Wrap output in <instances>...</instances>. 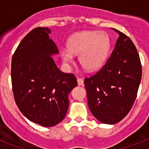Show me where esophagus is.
Masks as SVG:
<instances>
[{"label": "esophagus", "mask_w": 149, "mask_h": 149, "mask_svg": "<svg viewBox=\"0 0 149 149\" xmlns=\"http://www.w3.org/2000/svg\"><path fill=\"white\" fill-rule=\"evenodd\" d=\"M77 83L79 86H83V79L81 78H77Z\"/></svg>", "instance_id": "obj_1"}]
</instances>
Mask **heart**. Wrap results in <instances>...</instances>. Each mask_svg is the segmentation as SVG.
<instances>
[{
    "mask_svg": "<svg viewBox=\"0 0 149 149\" xmlns=\"http://www.w3.org/2000/svg\"><path fill=\"white\" fill-rule=\"evenodd\" d=\"M66 44L67 49L60 51L64 63H72L74 55H79V61L83 68L95 71L102 66L108 56L110 39L105 32L86 31L72 34Z\"/></svg>",
    "mask_w": 149,
    "mask_h": 149,
    "instance_id": "b5f03b06",
    "label": "heart"
}]
</instances>
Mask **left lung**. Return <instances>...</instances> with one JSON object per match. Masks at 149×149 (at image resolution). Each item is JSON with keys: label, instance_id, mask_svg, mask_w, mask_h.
Here are the masks:
<instances>
[{"label": "left lung", "instance_id": "obj_1", "mask_svg": "<svg viewBox=\"0 0 149 149\" xmlns=\"http://www.w3.org/2000/svg\"><path fill=\"white\" fill-rule=\"evenodd\" d=\"M119 34L111 56L100 70L84 80L88 106L98 120L116 124L133 106L141 79L139 55L132 40Z\"/></svg>", "mask_w": 149, "mask_h": 149}]
</instances>
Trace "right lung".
<instances>
[{"mask_svg":"<svg viewBox=\"0 0 149 149\" xmlns=\"http://www.w3.org/2000/svg\"><path fill=\"white\" fill-rule=\"evenodd\" d=\"M48 27L33 29L21 40L11 63V82L18 109L30 121L44 127L65 118L68 95L77 86L73 74L60 71L51 56L59 53Z\"/></svg>","mask_w":149,"mask_h":149,"instance_id":"obj_1","label":"right lung"}]
</instances>
